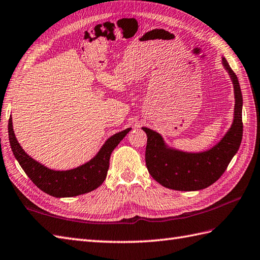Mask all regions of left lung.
Listing matches in <instances>:
<instances>
[{
  "label": "left lung",
  "instance_id": "8db88e82",
  "mask_svg": "<svg viewBox=\"0 0 260 260\" xmlns=\"http://www.w3.org/2000/svg\"><path fill=\"white\" fill-rule=\"evenodd\" d=\"M222 64L228 71L235 90V117L231 129L212 149L203 153H184L168 148L161 136L143 127L147 135L145 160L149 174L160 185L175 190H199L218 180L234 155L237 153L243 138V95L236 74L225 57Z\"/></svg>",
  "mask_w": 260,
  "mask_h": 260
}]
</instances>
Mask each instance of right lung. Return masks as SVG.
<instances>
[{
    "mask_svg": "<svg viewBox=\"0 0 260 260\" xmlns=\"http://www.w3.org/2000/svg\"><path fill=\"white\" fill-rule=\"evenodd\" d=\"M131 128L108 138L98 155L86 164L71 171H53L24 152L15 138L12 117L9 119V140L15 158L32 182L46 194L54 197H73L98 188L104 182L110 167L111 154Z\"/></svg>",
    "mask_w": 260,
    "mask_h": 260,
    "instance_id": "add662e5",
    "label": "right lung"
}]
</instances>
